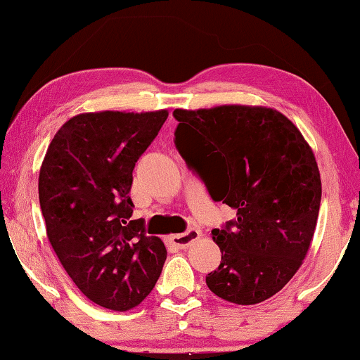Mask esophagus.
Returning a JSON list of instances; mask_svg holds the SVG:
<instances>
[{
    "instance_id": "1",
    "label": "esophagus",
    "mask_w": 360,
    "mask_h": 360,
    "mask_svg": "<svg viewBox=\"0 0 360 360\" xmlns=\"http://www.w3.org/2000/svg\"><path fill=\"white\" fill-rule=\"evenodd\" d=\"M199 238H201V231H199V229H189L188 233H184V234L171 236L169 244L174 245L176 249H186V248H189V245L193 244L194 240H198Z\"/></svg>"
}]
</instances>
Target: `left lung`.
<instances>
[{
    "instance_id": "1",
    "label": "left lung",
    "mask_w": 360,
    "mask_h": 360,
    "mask_svg": "<svg viewBox=\"0 0 360 360\" xmlns=\"http://www.w3.org/2000/svg\"><path fill=\"white\" fill-rule=\"evenodd\" d=\"M176 148L214 201L238 219L212 229L221 264L206 276L217 297L239 306L279 292L302 266L321 207V174L301 131L282 112L224 104L174 109Z\"/></svg>"
}]
</instances>
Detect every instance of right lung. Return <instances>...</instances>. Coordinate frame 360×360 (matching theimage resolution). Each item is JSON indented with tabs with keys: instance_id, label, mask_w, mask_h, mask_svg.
Instances as JSON below:
<instances>
[{
	"instance_id": "add662e5",
	"label": "right lung",
	"mask_w": 360,
	"mask_h": 360,
	"mask_svg": "<svg viewBox=\"0 0 360 360\" xmlns=\"http://www.w3.org/2000/svg\"><path fill=\"white\" fill-rule=\"evenodd\" d=\"M167 109L83 112L59 127L39 169V206L49 244L89 301L129 311L151 292L165 243L131 219L133 169Z\"/></svg>"
}]
</instances>
